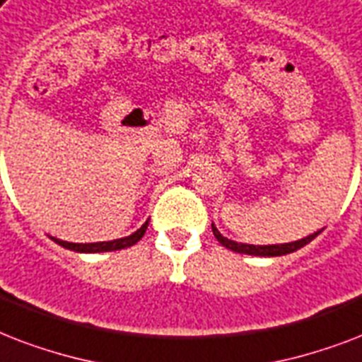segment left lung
<instances>
[{"label":"left lung","mask_w":362,"mask_h":362,"mask_svg":"<svg viewBox=\"0 0 362 362\" xmlns=\"http://www.w3.org/2000/svg\"><path fill=\"white\" fill-rule=\"evenodd\" d=\"M211 230L213 236L217 238V242L223 245V247L230 249V251H236V253H243V255H253V257H281V255H288V253H295L300 247L308 245V243L312 242L313 238L319 236L321 230L313 232L310 236L302 238V240H296V242L291 243H274V245H251V243H238L234 240H228L217 230V226L211 223Z\"/></svg>","instance_id":"8db88e82"}]
</instances>
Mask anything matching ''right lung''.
I'll return each mask as SVG.
<instances>
[{"mask_svg": "<svg viewBox=\"0 0 362 362\" xmlns=\"http://www.w3.org/2000/svg\"><path fill=\"white\" fill-rule=\"evenodd\" d=\"M149 226V221H145L141 225V228H137L134 234L126 238H119V240H113V242H96V243H69L64 242V240H58V238H52V242H56L62 247L69 249V251H75V253H105V251H119V249L132 247L134 243H137L143 238L145 230Z\"/></svg>", "mask_w": 362, "mask_h": 362, "instance_id": "obj_1", "label": "right lung"}]
</instances>
